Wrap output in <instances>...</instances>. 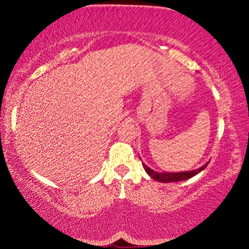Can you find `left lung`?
<instances>
[{"instance_id": "8db88e82", "label": "left lung", "mask_w": 249, "mask_h": 249, "mask_svg": "<svg viewBox=\"0 0 249 249\" xmlns=\"http://www.w3.org/2000/svg\"><path fill=\"white\" fill-rule=\"evenodd\" d=\"M208 164H209V161L207 164H204L202 167H200L197 169H193V171H185V172H178V173H158L156 171H154V169L149 168L145 164H142V166H143V168H145L146 173L150 176V178H153L154 179H156V181L161 182V183H169V182L184 181V179L193 178L194 175L199 174L201 171H203V169L207 167Z\"/></svg>"}]
</instances>
